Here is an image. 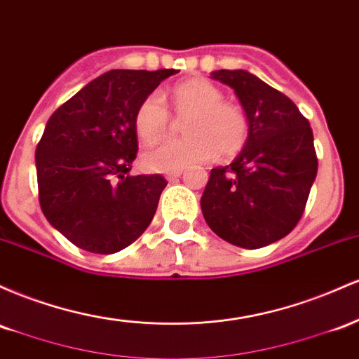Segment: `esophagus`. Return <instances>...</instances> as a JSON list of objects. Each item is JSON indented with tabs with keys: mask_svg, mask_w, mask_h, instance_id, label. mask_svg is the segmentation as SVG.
Listing matches in <instances>:
<instances>
[{
	"mask_svg": "<svg viewBox=\"0 0 359 359\" xmlns=\"http://www.w3.org/2000/svg\"><path fill=\"white\" fill-rule=\"evenodd\" d=\"M181 176V169H178V171H171V172H168L166 175V180L168 181H175V180H178Z\"/></svg>",
	"mask_w": 359,
	"mask_h": 359,
	"instance_id": "obj_1",
	"label": "esophagus"
}]
</instances>
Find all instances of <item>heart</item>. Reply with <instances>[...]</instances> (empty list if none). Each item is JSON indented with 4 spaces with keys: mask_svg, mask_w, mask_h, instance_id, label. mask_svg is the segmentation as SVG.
Returning a JSON list of instances; mask_svg holds the SVG:
<instances>
[{
    "mask_svg": "<svg viewBox=\"0 0 359 359\" xmlns=\"http://www.w3.org/2000/svg\"><path fill=\"white\" fill-rule=\"evenodd\" d=\"M172 108L183 123L184 139H171L142 152V164L152 171H178L220 154L233 158L249 137V122L239 104L225 102L224 93L207 79H190L172 88ZM137 135L158 142L172 128V120L159 93L140 102L134 115Z\"/></svg>",
    "mask_w": 359,
    "mask_h": 359,
    "instance_id": "obj_1",
    "label": "heart"
}]
</instances>
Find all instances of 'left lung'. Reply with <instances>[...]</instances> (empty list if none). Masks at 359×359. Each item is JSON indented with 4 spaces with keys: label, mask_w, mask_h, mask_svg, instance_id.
Returning <instances> with one entry per match:
<instances>
[{
    "label": "left lung",
    "mask_w": 359,
    "mask_h": 359,
    "mask_svg": "<svg viewBox=\"0 0 359 359\" xmlns=\"http://www.w3.org/2000/svg\"><path fill=\"white\" fill-rule=\"evenodd\" d=\"M212 78L236 91L249 137L232 164L210 171L201 212L227 243L264 248L288 236L304 215L317 175L312 128L287 95L251 72L220 69Z\"/></svg>",
    "instance_id": "left-lung-1"
}]
</instances>
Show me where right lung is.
<instances>
[{"label":"right lung","mask_w":359,"mask_h":359,"mask_svg":"<svg viewBox=\"0 0 359 359\" xmlns=\"http://www.w3.org/2000/svg\"><path fill=\"white\" fill-rule=\"evenodd\" d=\"M176 69H114L88 83L52 114L35 149L39 201L52 227L72 244L114 255L142 236L168 181L132 176L134 115Z\"/></svg>","instance_id":"1"}]
</instances>
